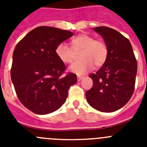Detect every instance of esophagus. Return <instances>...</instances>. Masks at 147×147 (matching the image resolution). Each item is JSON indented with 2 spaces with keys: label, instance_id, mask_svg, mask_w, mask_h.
I'll return each mask as SVG.
<instances>
[{
  "label": "esophagus",
  "instance_id": "1",
  "mask_svg": "<svg viewBox=\"0 0 147 147\" xmlns=\"http://www.w3.org/2000/svg\"><path fill=\"white\" fill-rule=\"evenodd\" d=\"M77 79H78V81H81L82 79H84V76H78Z\"/></svg>",
  "mask_w": 147,
  "mask_h": 147
}]
</instances>
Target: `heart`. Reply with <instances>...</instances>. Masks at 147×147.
I'll return each instance as SVG.
<instances>
[{"instance_id":"b5f03b06","label":"heart","mask_w":147,"mask_h":147,"mask_svg":"<svg viewBox=\"0 0 147 147\" xmlns=\"http://www.w3.org/2000/svg\"><path fill=\"white\" fill-rule=\"evenodd\" d=\"M82 51L80 59L82 61L74 62L69 66V71L77 75H83L93 69V65L102 67L108 56L107 45L102 40H96L88 34L78 35L71 41V48L64 42L57 45L55 54L58 59L64 63L74 60V54Z\"/></svg>"}]
</instances>
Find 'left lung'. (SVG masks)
<instances>
[{"mask_svg":"<svg viewBox=\"0 0 147 147\" xmlns=\"http://www.w3.org/2000/svg\"><path fill=\"white\" fill-rule=\"evenodd\" d=\"M93 30L105 40L108 56L102 67L89 76L93 87L85 93L87 102L97 110L114 112L124 107L133 94L137 61L129 40L116 30L106 26Z\"/></svg>","mask_w":147,"mask_h":147,"instance_id":"1","label":"left lung"}]
</instances>
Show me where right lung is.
<instances>
[{"mask_svg": "<svg viewBox=\"0 0 147 147\" xmlns=\"http://www.w3.org/2000/svg\"><path fill=\"white\" fill-rule=\"evenodd\" d=\"M74 33L54 27L40 26L17 44L12 57L11 78L20 102L39 115L53 113L65 102L76 75L65 71L55 54L58 44Z\"/></svg>", "mask_w": 147, "mask_h": 147, "instance_id": "right-lung-1", "label": "right lung"}]
</instances>
